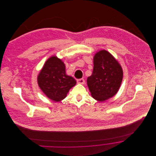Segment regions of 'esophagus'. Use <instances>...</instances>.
<instances>
[{
	"label": "esophagus",
	"instance_id": "esophagus-1",
	"mask_svg": "<svg viewBox=\"0 0 156 156\" xmlns=\"http://www.w3.org/2000/svg\"><path fill=\"white\" fill-rule=\"evenodd\" d=\"M77 82L79 84H84L85 83V80L83 79H79L77 80Z\"/></svg>",
	"mask_w": 156,
	"mask_h": 156
}]
</instances>
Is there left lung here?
<instances>
[{"instance_id":"8db88e82","label":"left lung","mask_w":156,"mask_h":156,"mask_svg":"<svg viewBox=\"0 0 156 156\" xmlns=\"http://www.w3.org/2000/svg\"><path fill=\"white\" fill-rule=\"evenodd\" d=\"M122 68L110 53L101 50L94 58V68L87 84L92 97L103 101L115 95L122 82Z\"/></svg>"}]
</instances>
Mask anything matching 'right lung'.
Listing matches in <instances>:
<instances>
[{
  "instance_id": "add662e5",
  "label": "right lung",
  "mask_w": 156,
  "mask_h": 156,
  "mask_svg": "<svg viewBox=\"0 0 156 156\" xmlns=\"http://www.w3.org/2000/svg\"><path fill=\"white\" fill-rule=\"evenodd\" d=\"M38 83L47 97L55 101H59L66 97L69 90L76 84V81L66 74L63 62L56 56H52L46 61L40 71Z\"/></svg>"
}]
</instances>
